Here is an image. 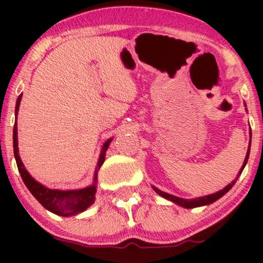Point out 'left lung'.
<instances>
[{
    "mask_svg": "<svg viewBox=\"0 0 263 263\" xmlns=\"http://www.w3.org/2000/svg\"><path fill=\"white\" fill-rule=\"evenodd\" d=\"M249 153H250V142H249V147H248V152H247L246 159H244L243 166L239 170L238 176L242 174L243 168H244V166H246V164H247V161H248V158H249ZM237 178H238V177H237ZM235 183H236V181L231 182V184L226 185L224 189L219 190L218 193L212 194V195H207V196H202V197H196V199H190V200H188V199H181V197L174 196V195H171V194L161 192V190L156 188V186H153V189H154V192H156L157 194H159L160 196H163V197H165V199L172 201V202H175L176 204H178V206H182V207H184V208H195V207H200V206H206V204H210L212 202H214V201H217L218 199H220L222 195H225V194L228 193L229 190L232 188V185L235 184Z\"/></svg>",
    "mask_w": 263,
    "mask_h": 263,
    "instance_id": "obj_1",
    "label": "left lung"
}]
</instances>
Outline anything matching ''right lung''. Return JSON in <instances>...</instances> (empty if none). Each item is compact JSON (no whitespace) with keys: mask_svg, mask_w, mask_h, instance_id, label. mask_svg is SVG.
Instances as JSON below:
<instances>
[{"mask_svg":"<svg viewBox=\"0 0 263 263\" xmlns=\"http://www.w3.org/2000/svg\"><path fill=\"white\" fill-rule=\"evenodd\" d=\"M23 98V93L17 97L16 105H15V117L17 116V111H19L20 100ZM112 139H109L103 145L102 152H100V157L96 167L95 174V181L93 184L87 186L84 189L78 190H59V189H49L44 186L41 183L35 181L32 176L28 174V171L25 168L23 161L20 159L19 156V148H17V125H16V118L15 123H14L13 129V147H14V157H15L17 170L20 172L21 178L30 190L32 195L38 200V202L42 204L46 210L52 212L57 215H62V217H69V215H75L78 213H81L87 210L91 204L95 202L96 200V192H97V172L102 166L104 160H105V153L107 148H109L110 142Z\"/></svg>","mask_w":263,"mask_h":263,"instance_id":"obj_1","label":"right lung"}]
</instances>
